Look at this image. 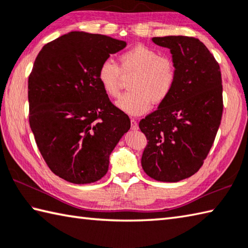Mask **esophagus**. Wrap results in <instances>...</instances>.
I'll return each instance as SVG.
<instances>
[{"instance_id":"1","label":"esophagus","mask_w":248,"mask_h":248,"mask_svg":"<svg viewBox=\"0 0 248 248\" xmlns=\"http://www.w3.org/2000/svg\"><path fill=\"white\" fill-rule=\"evenodd\" d=\"M130 129H132V130H137L138 129V124L134 119L130 120Z\"/></svg>"}]
</instances>
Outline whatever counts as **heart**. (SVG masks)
I'll return each instance as SVG.
<instances>
[{"mask_svg":"<svg viewBox=\"0 0 248 248\" xmlns=\"http://www.w3.org/2000/svg\"><path fill=\"white\" fill-rule=\"evenodd\" d=\"M124 78L129 81V92L116 102L118 108L130 115L146 113L154 105L164 102L176 81V68L170 58L147 46L137 45L119 57V67L110 60L102 62L98 70V80L109 96L121 94Z\"/></svg>","mask_w":248,"mask_h":248,"instance_id":"obj_1","label":"heart"}]
</instances>
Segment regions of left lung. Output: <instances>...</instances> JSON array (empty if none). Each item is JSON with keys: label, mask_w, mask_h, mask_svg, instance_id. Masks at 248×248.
Instances as JSON below:
<instances>
[{"label": "left lung", "mask_w": 248, "mask_h": 248, "mask_svg": "<svg viewBox=\"0 0 248 248\" xmlns=\"http://www.w3.org/2000/svg\"><path fill=\"white\" fill-rule=\"evenodd\" d=\"M152 41L170 50L176 81L170 97L139 122L148 140L141 166L153 179L177 182L200 170L213 146L223 110L221 73L199 39L170 35Z\"/></svg>", "instance_id": "left-lung-1"}]
</instances>
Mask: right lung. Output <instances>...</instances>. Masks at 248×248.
I'll return each instance as SVG.
<instances>
[{
    "instance_id": "add662e5",
    "label": "right lung",
    "mask_w": 248,
    "mask_h": 248,
    "mask_svg": "<svg viewBox=\"0 0 248 248\" xmlns=\"http://www.w3.org/2000/svg\"><path fill=\"white\" fill-rule=\"evenodd\" d=\"M125 41L72 31L43 46L28 81L29 123L50 170L77 185L101 179L130 128L98 80L100 64Z\"/></svg>"
}]
</instances>
